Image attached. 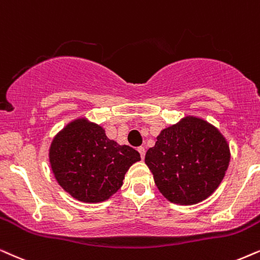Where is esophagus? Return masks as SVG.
Here are the masks:
<instances>
[{
    "mask_svg": "<svg viewBox=\"0 0 260 260\" xmlns=\"http://www.w3.org/2000/svg\"><path fill=\"white\" fill-rule=\"evenodd\" d=\"M138 151H139L141 159H144V158H145V153H146V151H145V148H144V147H139V148H138Z\"/></svg>",
    "mask_w": 260,
    "mask_h": 260,
    "instance_id": "34e87169",
    "label": "esophagus"
}]
</instances>
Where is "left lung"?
<instances>
[{
	"instance_id": "obj_1",
	"label": "left lung",
	"mask_w": 260,
	"mask_h": 260,
	"mask_svg": "<svg viewBox=\"0 0 260 260\" xmlns=\"http://www.w3.org/2000/svg\"><path fill=\"white\" fill-rule=\"evenodd\" d=\"M230 160V144L219 128L193 115L164 128L145 155L159 192L179 206L208 199L222 182Z\"/></svg>"
}]
</instances>
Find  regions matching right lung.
Returning <instances> with one entry per match:
<instances>
[{
	"label": "right lung",
	"instance_id": "obj_1",
	"mask_svg": "<svg viewBox=\"0 0 260 260\" xmlns=\"http://www.w3.org/2000/svg\"><path fill=\"white\" fill-rule=\"evenodd\" d=\"M140 159L139 152L110 140L101 124L85 116L70 121L48 147L55 181L69 195L85 203L109 200Z\"/></svg>",
	"mask_w": 260,
	"mask_h": 260
}]
</instances>
